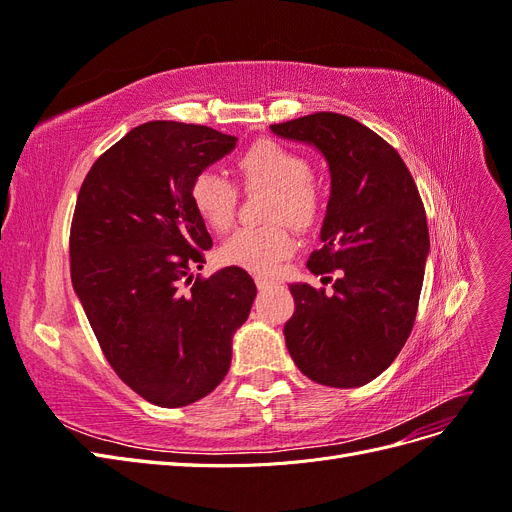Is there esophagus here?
<instances>
[{
    "label": "esophagus",
    "mask_w": 512,
    "mask_h": 512,
    "mask_svg": "<svg viewBox=\"0 0 512 512\" xmlns=\"http://www.w3.org/2000/svg\"><path fill=\"white\" fill-rule=\"evenodd\" d=\"M275 282L273 280H269V277H262V275H256V286H258V290H267V288H271Z\"/></svg>",
    "instance_id": "obj_1"
}]
</instances>
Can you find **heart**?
<instances>
[{"instance_id":"heart-1","label":"heart","mask_w":512,"mask_h":512,"mask_svg":"<svg viewBox=\"0 0 512 512\" xmlns=\"http://www.w3.org/2000/svg\"><path fill=\"white\" fill-rule=\"evenodd\" d=\"M235 170L243 188H271L265 218L273 222L232 232L220 247V260L230 267L269 275L297 250L286 220L307 228L318 218L320 194L309 179L312 166L297 149L262 138L239 153ZM188 194L198 220L209 230L230 228L237 209L235 183L218 170L205 168L192 177Z\"/></svg>"}]
</instances>
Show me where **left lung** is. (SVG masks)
<instances>
[{
  "label": "left lung",
  "mask_w": 512,
  "mask_h": 512,
  "mask_svg": "<svg viewBox=\"0 0 512 512\" xmlns=\"http://www.w3.org/2000/svg\"><path fill=\"white\" fill-rule=\"evenodd\" d=\"M271 130L314 145L329 162L322 245L307 269L339 271L331 294L290 286L288 352L309 380L335 389L363 386L395 361L414 327L429 254L421 194L399 153L352 117L314 113Z\"/></svg>",
  "instance_id": "8db88e82"
}]
</instances>
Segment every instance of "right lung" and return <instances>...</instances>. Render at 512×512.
I'll return each mask as SVG.
<instances>
[{
    "mask_svg": "<svg viewBox=\"0 0 512 512\" xmlns=\"http://www.w3.org/2000/svg\"><path fill=\"white\" fill-rule=\"evenodd\" d=\"M235 143L196 123H143L102 153L76 198L72 286L108 365L153 406H190L224 380L256 297L239 267L191 282L213 241L190 181Z\"/></svg>",
    "mask_w": 512,
    "mask_h": 512,
    "instance_id": "obj_1",
    "label": "right lung"
}]
</instances>
